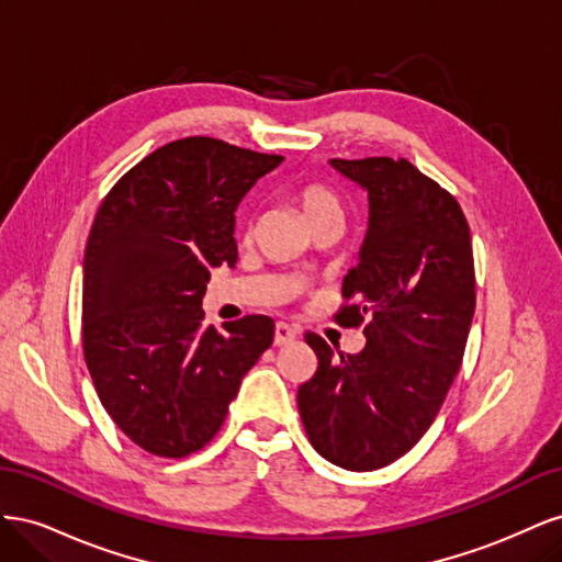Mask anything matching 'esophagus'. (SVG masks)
Masks as SVG:
<instances>
[{"label": "esophagus", "mask_w": 562, "mask_h": 562, "mask_svg": "<svg viewBox=\"0 0 562 562\" xmlns=\"http://www.w3.org/2000/svg\"><path fill=\"white\" fill-rule=\"evenodd\" d=\"M295 337H297V328L288 326V323L279 321L277 326H274V345H277V347H283V345H288V342H293Z\"/></svg>", "instance_id": "34e87169"}]
</instances>
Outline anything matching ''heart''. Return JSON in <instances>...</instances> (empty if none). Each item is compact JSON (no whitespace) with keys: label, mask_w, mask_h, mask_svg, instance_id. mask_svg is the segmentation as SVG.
<instances>
[{"label":"heart","mask_w":562,"mask_h":562,"mask_svg":"<svg viewBox=\"0 0 562 562\" xmlns=\"http://www.w3.org/2000/svg\"><path fill=\"white\" fill-rule=\"evenodd\" d=\"M295 196L302 209V215L310 220L312 227L321 223V220H330V217L342 220L345 215L342 199H339V194L333 190V187L323 180L302 182L297 187Z\"/></svg>","instance_id":"1"}]
</instances>
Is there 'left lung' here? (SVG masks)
<instances>
[{
    "instance_id": "obj_1",
    "label": "left lung",
    "mask_w": 562,
    "mask_h": 562,
    "mask_svg": "<svg viewBox=\"0 0 562 562\" xmlns=\"http://www.w3.org/2000/svg\"><path fill=\"white\" fill-rule=\"evenodd\" d=\"M368 190L370 225L333 316L361 328L359 353L304 339L318 368L297 389L310 443L328 462L372 471L427 434L464 359L475 307L469 223L459 201L407 159H330Z\"/></svg>"
}]
</instances>
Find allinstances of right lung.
<instances>
[{
  "label": "right lung",
  "instance_id": "1",
  "mask_svg": "<svg viewBox=\"0 0 562 562\" xmlns=\"http://www.w3.org/2000/svg\"><path fill=\"white\" fill-rule=\"evenodd\" d=\"M281 161L192 135L135 164L100 203L83 258V359L108 415L149 454L209 446L271 347L269 316L203 328L201 297L211 267L236 262V206Z\"/></svg>",
  "mask_w": 562,
  "mask_h": 562
}]
</instances>
